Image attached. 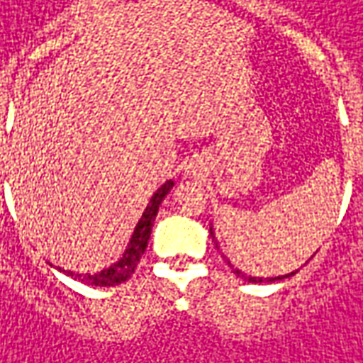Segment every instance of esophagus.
I'll list each match as a JSON object with an SVG mask.
<instances>
[{
	"label": "esophagus",
	"instance_id": "34e87169",
	"mask_svg": "<svg viewBox=\"0 0 363 363\" xmlns=\"http://www.w3.org/2000/svg\"><path fill=\"white\" fill-rule=\"evenodd\" d=\"M197 162H195V160H191V162H189V164H186V168H184V172H186V174H191V172H193V174H195V172H197Z\"/></svg>",
	"mask_w": 363,
	"mask_h": 363
}]
</instances>
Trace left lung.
I'll return each mask as SVG.
<instances>
[{
	"label": "left lung",
	"instance_id": "obj_1",
	"mask_svg": "<svg viewBox=\"0 0 363 363\" xmlns=\"http://www.w3.org/2000/svg\"><path fill=\"white\" fill-rule=\"evenodd\" d=\"M209 231H211V235H213V228L209 229ZM213 238H215V235H213ZM229 266H231V264H229ZM231 270H233V274L244 276V274H242V272H240V270H238V268H233V266H231ZM292 274H296V270H294V272H291V274L278 276V278H270V280H280V278H289V276H292ZM247 280H250V282H262V278H254V276H247Z\"/></svg>",
	"mask_w": 363,
	"mask_h": 363
}]
</instances>
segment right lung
I'll return each mask as SVG.
<instances>
[{"instance_id": "add662e5", "label": "right lung", "mask_w": 363, "mask_h": 363, "mask_svg": "<svg viewBox=\"0 0 363 363\" xmlns=\"http://www.w3.org/2000/svg\"><path fill=\"white\" fill-rule=\"evenodd\" d=\"M174 186L172 181H166L154 195H152L150 203L146 205V209L142 213L138 225H135L134 233L130 238V244L125 247V252L121 254L116 264H111L109 268H105L97 274H74V272H67L69 276L79 278L81 282L91 284V286H118L121 282H125L130 276L134 274V270L138 268V262L144 256L146 247H148V240H150L152 225H154V219L158 215V207L160 203L164 201V197L170 193V189Z\"/></svg>"}]
</instances>
